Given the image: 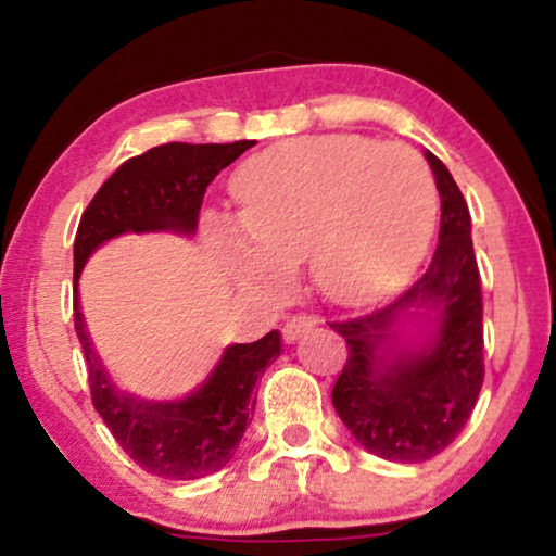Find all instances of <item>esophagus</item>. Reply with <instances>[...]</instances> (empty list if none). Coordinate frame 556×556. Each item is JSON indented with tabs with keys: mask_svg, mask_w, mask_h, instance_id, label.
<instances>
[{
	"mask_svg": "<svg viewBox=\"0 0 556 556\" xmlns=\"http://www.w3.org/2000/svg\"><path fill=\"white\" fill-rule=\"evenodd\" d=\"M316 316H311V314H295V316H290L287 318V324H285V340L287 342H295V340H300V337L303 334H308L311 329L316 327Z\"/></svg>",
	"mask_w": 556,
	"mask_h": 556,
	"instance_id": "1",
	"label": "esophagus"
}]
</instances>
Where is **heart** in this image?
I'll return each instance as SVG.
<instances>
[{
  "label": "heart",
  "instance_id": "heart-1",
  "mask_svg": "<svg viewBox=\"0 0 556 556\" xmlns=\"http://www.w3.org/2000/svg\"><path fill=\"white\" fill-rule=\"evenodd\" d=\"M232 195L238 222H208L227 269L269 287L308 261L311 282L337 305L394 290L424 256L437 216L424 159L361 136L271 146L242 164Z\"/></svg>",
  "mask_w": 556,
  "mask_h": 556
}]
</instances>
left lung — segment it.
<instances>
[{
  "mask_svg": "<svg viewBox=\"0 0 556 556\" xmlns=\"http://www.w3.org/2000/svg\"><path fill=\"white\" fill-rule=\"evenodd\" d=\"M429 159L442 225L429 269L387 308L329 321L348 342L331 389L337 416L358 442L392 463H426L455 442L483 384V295L468 203L450 169ZM413 304L440 316L438 340L420 351L383 350L386 331Z\"/></svg>",
  "mask_w": 556,
  "mask_h": 556,
  "instance_id": "obj_1",
  "label": "left lung"
}]
</instances>
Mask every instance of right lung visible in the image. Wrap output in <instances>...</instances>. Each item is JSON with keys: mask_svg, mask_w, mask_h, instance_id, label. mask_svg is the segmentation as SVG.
<instances>
[{"mask_svg": "<svg viewBox=\"0 0 556 556\" xmlns=\"http://www.w3.org/2000/svg\"><path fill=\"white\" fill-rule=\"evenodd\" d=\"M235 143H164L127 159L99 188L75 235V331L88 363L91 402L106 429L146 473L193 481L232 460L256 410V381L279 358V334L232 344L206 384L182 402H140L114 392L99 366L78 308L83 264L104 240L123 232H195L203 195L222 169L248 151Z\"/></svg>", "mask_w": 556, "mask_h": 556, "instance_id": "right-lung-1", "label": "right lung"}]
</instances>
